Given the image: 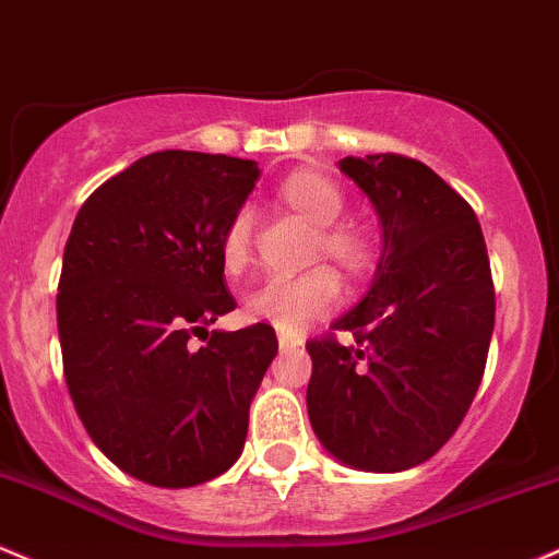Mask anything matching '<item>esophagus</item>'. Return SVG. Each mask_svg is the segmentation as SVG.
Listing matches in <instances>:
<instances>
[{
    "label": "esophagus",
    "mask_w": 559,
    "mask_h": 559,
    "mask_svg": "<svg viewBox=\"0 0 559 559\" xmlns=\"http://www.w3.org/2000/svg\"><path fill=\"white\" fill-rule=\"evenodd\" d=\"M296 348H300V341H298V337L280 335V350H296Z\"/></svg>",
    "instance_id": "34e87169"
}]
</instances>
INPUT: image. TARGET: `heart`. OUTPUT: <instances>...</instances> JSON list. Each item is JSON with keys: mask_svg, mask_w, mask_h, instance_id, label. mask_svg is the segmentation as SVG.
Returning <instances> with one entry per match:
<instances>
[{"mask_svg": "<svg viewBox=\"0 0 559 559\" xmlns=\"http://www.w3.org/2000/svg\"><path fill=\"white\" fill-rule=\"evenodd\" d=\"M277 200L285 209L298 213L304 222L317 227L313 237V259L335 263L348 277H361L372 266V240L367 231L354 224L341 222L346 211V195L324 174L300 168L282 179ZM253 213L248 209L237 211L229 218L222 235V266L227 274H240L253 255ZM337 304V280L330 269L317 266L298 277H269L246 296V313L255 322H269L285 335H296Z\"/></svg>", "mask_w": 559, "mask_h": 559, "instance_id": "heart-1", "label": "heart"}]
</instances>
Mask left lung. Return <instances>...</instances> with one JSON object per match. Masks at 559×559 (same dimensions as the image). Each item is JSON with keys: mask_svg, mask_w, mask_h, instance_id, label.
Listing matches in <instances>:
<instances>
[{"mask_svg": "<svg viewBox=\"0 0 559 559\" xmlns=\"http://www.w3.org/2000/svg\"><path fill=\"white\" fill-rule=\"evenodd\" d=\"M337 166L372 200L382 255L361 304L306 343V406L343 465L399 473L430 460L478 393L497 313L491 266L475 211L423 160L380 153Z\"/></svg>", "mask_w": 559, "mask_h": 559, "instance_id": "obj_1", "label": "left lung"}]
</instances>
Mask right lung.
<instances>
[{
    "instance_id": "add662e5",
    "label": "right lung",
    "mask_w": 559,
    "mask_h": 559,
    "mask_svg": "<svg viewBox=\"0 0 559 559\" xmlns=\"http://www.w3.org/2000/svg\"><path fill=\"white\" fill-rule=\"evenodd\" d=\"M255 160L163 150L81 205L62 253V372L97 449L131 478L187 488L227 473L277 356L272 324L205 330L235 309L222 235ZM192 334L204 337L195 349Z\"/></svg>"
}]
</instances>
